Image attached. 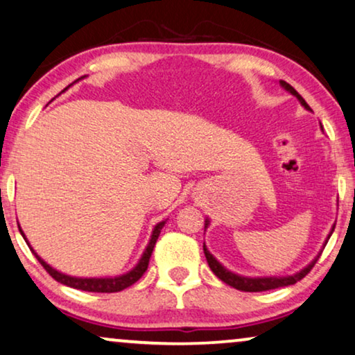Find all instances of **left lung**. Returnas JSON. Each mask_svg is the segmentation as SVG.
<instances>
[{"label":"left lung","mask_w":355,"mask_h":355,"mask_svg":"<svg viewBox=\"0 0 355 355\" xmlns=\"http://www.w3.org/2000/svg\"><path fill=\"white\" fill-rule=\"evenodd\" d=\"M281 84H282V87H286L287 91H289L291 94H294V96L299 98L302 105H304L305 108H309V103L304 101V97H302L300 94L291 86V84H287L286 81H281ZM206 225H207V220H206ZM333 230H334V227H333ZM333 230H331V234H333ZM331 234H329L328 237H331ZM326 242H328V240H326ZM202 250H205L207 264H209L211 271L214 272L220 281H224L225 284H229L230 287H234V289H239V291H243V292H263V291L279 289V287L295 284L297 281L304 279L306 274L311 271V268L315 266V263L318 261V258L321 257V254H318V257L313 259V263H310L309 266H306L305 269H302L300 272L294 274V276H287V277H254V279H252V277H242V276H237V274L227 271V269L222 266V264L217 261V259L212 257L209 252H207L206 245H202Z\"/></svg>","instance_id":"left-lung-1"}]
</instances>
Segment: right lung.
<instances>
[{
    "label": "right lung",
    "mask_w": 355,
    "mask_h": 355,
    "mask_svg": "<svg viewBox=\"0 0 355 355\" xmlns=\"http://www.w3.org/2000/svg\"><path fill=\"white\" fill-rule=\"evenodd\" d=\"M165 222H159L157 225H155L154 232H153V237H150V242L148 245V248H146V252L143 254V258L139 259L138 266L135 269H131L130 272L123 274V276H118V277H86V279H83V277H71V276H66V274H61L53 269L51 266H49L44 259H42L39 254H37L34 250H32V253L35 254V258L39 259V263L42 266L45 268V271L50 274L51 277H53L55 281L61 282V284L68 286V287H73V289H79V291H86V292H107V294H110V292H120L123 289H126V287L133 286L136 281L139 279L141 276L146 272V269L149 266V259H150V254H153V250H154V245L157 242L159 239V234L160 230H162ZM21 230V229H19ZM22 237H24V232L21 230ZM26 239V237H24ZM27 242V240H26Z\"/></svg>",
    "instance_id": "1"
}]
</instances>
